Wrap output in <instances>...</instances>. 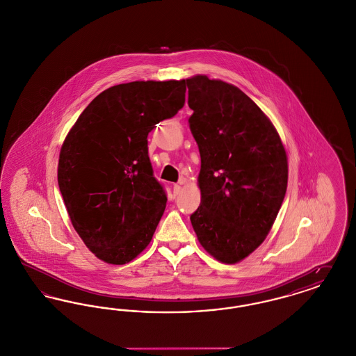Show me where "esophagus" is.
<instances>
[{
    "mask_svg": "<svg viewBox=\"0 0 356 356\" xmlns=\"http://www.w3.org/2000/svg\"><path fill=\"white\" fill-rule=\"evenodd\" d=\"M180 189H181L180 184H175L173 186V196H177L180 193Z\"/></svg>",
    "mask_w": 356,
    "mask_h": 356,
    "instance_id": "obj_1",
    "label": "esophagus"
}]
</instances>
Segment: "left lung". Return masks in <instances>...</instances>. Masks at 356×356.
I'll list each match as a JSON object with an SVG mask.
<instances>
[{"instance_id": "1", "label": "left lung", "mask_w": 356, "mask_h": 356, "mask_svg": "<svg viewBox=\"0 0 356 356\" xmlns=\"http://www.w3.org/2000/svg\"><path fill=\"white\" fill-rule=\"evenodd\" d=\"M188 120L202 157V202L191 215L207 252L234 264L264 241L287 191V154L271 121L220 80H186Z\"/></svg>"}]
</instances>
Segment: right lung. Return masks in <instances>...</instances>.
<instances>
[{"mask_svg":"<svg viewBox=\"0 0 356 356\" xmlns=\"http://www.w3.org/2000/svg\"><path fill=\"white\" fill-rule=\"evenodd\" d=\"M186 90V80L115 85L85 108L63 144L57 179L69 218L106 263L125 264L152 240L167 192L147 138L184 106Z\"/></svg>","mask_w":356,"mask_h":356,"instance_id":"1","label":"right lung"}]
</instances>
